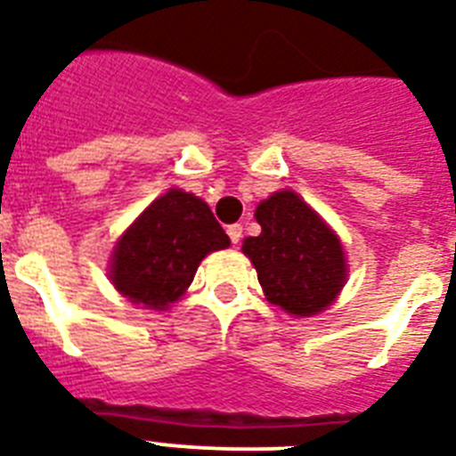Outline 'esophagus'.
<instances>
[{"mask_svg": "<svg viewBox=\"0 0 456 456\" xmlns=\"http://www.w3.org/2000/svg\"><path fill=\"white\" fill-rule=\"evenodd\" d=\"M227 234H229V239H232V243H239L241 241V236H243V227L241 224H229L227 227Z\"/></svg>", "mask_w": 456, "mask_h": 456, "instance_id": "esophagus-1", "label": "esophagus"}]
</instances>
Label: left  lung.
<instances>
[{
    "mask_svg": "<svg viewBox=\"0 0 456 456\" xmlns=\"http://www.w3.org/2000/svg\"><path fill=\"white\" fill-rule=\"evenodd\" d=\"M260 236L243 239L257 281L272 305L293 317L326 310L346 286L347 265L338 234L291 189L256 208Z\"/></svg>",
    "mask_w": 456,
    "mask_h": 456,
    "instance_id": "left-lung-1",
    "label": "left lung"
}]
</instances>
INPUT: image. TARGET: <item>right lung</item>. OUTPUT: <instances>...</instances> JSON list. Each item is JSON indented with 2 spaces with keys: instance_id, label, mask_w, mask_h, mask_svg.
I'll return each mask as SVG.
<instances>
[{
  "instance_id": "1",
  "label": "right lung",
  "mask_w": 456,
  "mask_h": 456,
  "mask_svg": "<svg viewBox=\"0 0 456 456\" xmlns=\"http://www.w3.org/2000/svg\"><path fill=\"white\" fill-rule=\"evenodd\" d=\"M227 246L206 200L170 189L118 239L109 277L130 303L165 310L184 296L200 260Z\"/></svg>"
}]
</instances>
